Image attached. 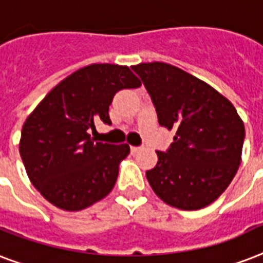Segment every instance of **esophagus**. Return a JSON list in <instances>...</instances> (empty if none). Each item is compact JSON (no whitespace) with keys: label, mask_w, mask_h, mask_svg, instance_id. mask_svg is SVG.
Masks as SVG:
<instances>
[{"label":"esophagus","mask_w":263,"mask_h":263,"mask_svg":"<svg viewBox=\"0 0 263 263\" xmlns=\"http://www.w3.org/2000/svg\"><path fill=\"white\" fill-rule=\"evenodd\" d=\"M140 150V147H136V146H131V153L132 154H135V153H138Z\"/></svg>","instance_id":"1"}]
</instances>
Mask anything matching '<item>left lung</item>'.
<instances>
[{"instance_id":"8db88e82","label":"left lung","mask_w":263,"mask_h":263,"mask_svg":"<svg viewBox=\"0 0 263 263\" xmlns=\"http://www.w3.org/2000/svg\"><path fill=\"white\" fill-rule=\"evenodd\" d=\"M132 69L156 106L158 123L175 129L166 152L146 172L157 196L181 210L213 203L228 188L241 161L245 124L236 109L212 86L166 63Z\"/></svg>"}]
</instances>
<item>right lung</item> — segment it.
Masks as SVG:
<instances>
[{
  "instance_id": "right-lung-1",
  "label": "right lung",
  "mask_w": 263,
  "mask_h": 263,
  "mask_svg": "<svg viewBox=\"0 0 263 263\" xmlns=\"http://www.w3.org/2000/svg\"><path fill=\"white\" fill-rule=\"evenodd\" d=\"M139 86L128 67L91 64L61 80L27 117L20 157L32 185L55 208L79 212L113 190L129 146L95 142L88 129L111 124L116 92Z\"/></svg>"
}]
</instances>
